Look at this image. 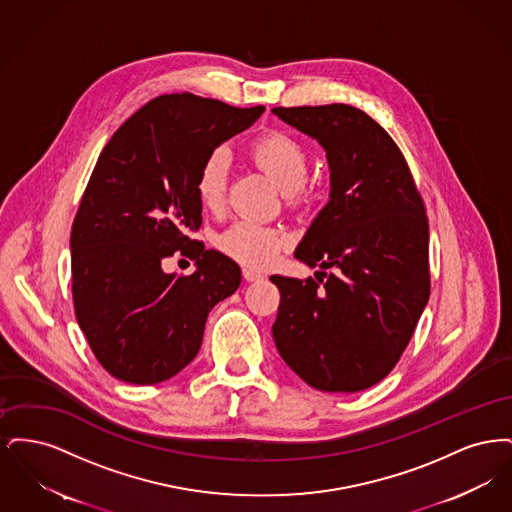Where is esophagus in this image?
<instances>
[{
    "label": "esophagus",
    "mask_w": 512,
    "mask_h": 512,
    "mask_svg": "<svg viewBox=\"0 0 512 512\" xmlns=\"http://www.w3.org/2000/svg\"><path fill=\"white\" fill-rule=\"evenodd\" d=\"M242 274H244V278L247 282H259V280H263V278H265V274H263V272L253 270V268H244V270H242Z\"/></svg>",
    "instance_id": "esophagus-1"
}]
</instances>
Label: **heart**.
Returning a JSON list of instances; mask_svg holds the SVG:
<instances>
[{
    "label": "heart",
    "mask_w": 512,
    "mask_h": 512,
    "mask_svg": "<svg viewBox=\"0 0 512 512\" xmlns=\"http://www.w3.org/2000/svg\"><path fill=\"white\" fill-rule=\"evenodd\" d=\"M251 159L259 169L270 174L284 190L288 205H301L309 197L307 174L311 157L292 134L282 130H268L251 146ZM230 159L224 149H213L195 176V195L211 213H219L226 203ZM290 244V236L276 226L261 224L255 220H238L219 236L222 253L245 267L261 268L270 265L282 249Z\"/></svg>",
    "instance_id": "1"
}]
</instances>
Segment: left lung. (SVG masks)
Wrapping results in <instances>:
<instances>
[{"mask_svg": "<svg viewBox=\"0 0 512 512\" xmlns=\"http://www.w3.org/2000/svg\"><path fill=\"white\" fill-rule=\"evenodd\" d=\"M272 113L317 138L332 180L295 251L317 280L270 276L280 290L274 343L309 386L363 391L399 363L428 303L426 207L401 149L365 111L330 103Z\"/></svg>", "mask_w": 512, "mask_h": 512, "instance_id": "left-lung-1", "label": "left lung"}]
</instances>
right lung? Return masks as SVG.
Returning <instances> with one entry per match:
<instances>
[{
  "label": "right lung",
  "instance_id": "right-lung-1",
  "mask_svg": "<svg viewBox=\"0 0 512 512\" xmlns=\"http://www.w3.org/2000/svg\"><path fill=\"white\" fill-rule=\"evenodd\" d=\"M265 107L167 94L136 111L103 147L71 230L74 315L99 365L151 386L194 361L209 311L242 282L240 267L192 240L201 226L195 176L224 140ZM180 250L190 277L167 275Z\"/></svg>",
  "mask_w": 512,
  "mask_h": 512
}]
</instances>
